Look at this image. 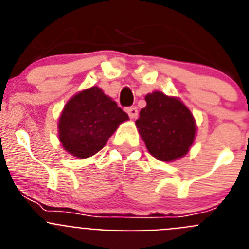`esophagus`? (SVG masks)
Listing matches in <instances>:
<instances>
[{
  "label": "esophagus",
  "mask_w": 249,
  "mask_h": 249,
  "mask_svg": "<svg viewBox=\"0 0 249 249\" xmlns=\"http://www.w3.org/2000/svg\"><path fill=\"white\" fill-rule=\"evenodd\" d=\"M127 113H128L129 118H132V120L137 118V116H138L137 107H128V108H127Z\"/></svg>",
  "instance_id": "1"
}]
</instances>
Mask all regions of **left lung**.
<instances>
[{
	"mask_svg": "<svg viewBox=\"0 0 249 249\" xmlns=\"http://www.w3.org/2000/svg\"><path fill=\"white\" fill-rule=\"evenodd\" d=\"M146 102L136 126L149 153L162 162L187 155L196 136V122L190 109L178 98L158 91L147 94Z\"/></svg>",
	"mask_w": 249,
	"mask_h": 249,
	"instance_id": "1",
	"label": "left lung"
}]
</instances>
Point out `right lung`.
Masks as SVG:
<instances>
[{
    "label": "right lung",
    "instance_id": "obj_1",
    "mask_svg": "<svg viewBox=\"0 0 249 249\" xmlns=\"http://www.w3.org/2000/svg\"><path fill=\"white\" fill-rule=\"evenodd\" d=\"M127 120L128 114L93 86L66 103L59 117L58 137L72 156L91 157L105 147L107 140Z\"/></svg>",
    "mask_w": 249,
    "mask_h": 249
}]
</instances>
